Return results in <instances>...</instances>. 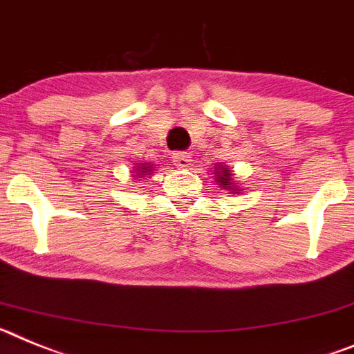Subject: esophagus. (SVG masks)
<instances>
[{"label":"esophagus","instance_id":"esophagus-1","mask_svg":"<svg viewBox=\"0 0 354 354\" xmlns=\"http://www.w3.org/2000/svg\"><path fill=\"white\" fill-rule=\"evenodd\" d=\"M171 158L178 167H189L190 165V153L187 151H174Z\"/></svg>","mask_w":354,"mask_h":354}]
</instances>
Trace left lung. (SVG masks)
<instances>
[{"label":"left lung","instance_id":"1","mask_svg":"<svg viewBox=\"0 0 354 354\" xmlns=\"http://www.w3.org/2000/svg\"><path fill=\"white\" fill-rule=\"evenodd\" d=\"M215 171H217V178H219L221 183H223V185H230V174H228V171H223V173H221L219 169H215Z\"/></svg>","mask_w":354,"mask_h":354}]
</instances>
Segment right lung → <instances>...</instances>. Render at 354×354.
I'll list each match as a JSON object with an SVG mask.
<instances>
[{
    "label": "right lung",
    "mask_w": 354,
    "mask_h": 354,
    "mask_svg": "<svg viewBox=\"0 0 354 354\" xmlns=\"http://www.w3.org/2000/svg\"><path fill=\"white\" fill-rule=\"evenodd\" d=\"M142 169H144V173H146V171H147V169H146V167H142Z\"/></svg>",
    "instance_id": "add662e5"
}]
</instances>
